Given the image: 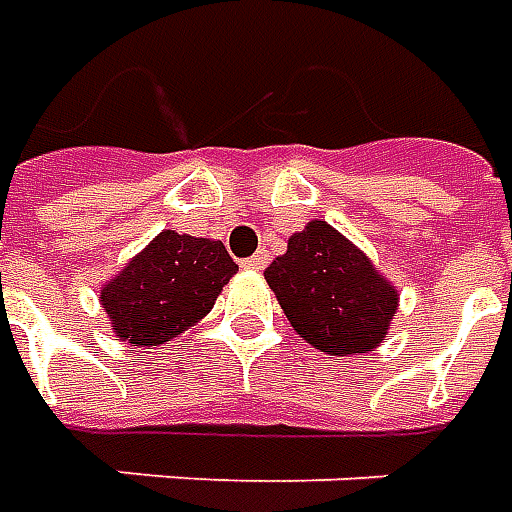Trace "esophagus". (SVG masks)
Returning <instances> with one entry per match:
<instances>
[{"label":"esophagus","mask_w":512,"mask_h":512,"mask_svg":"<svg viewBox=\"0 0 512 512\" xmlns=\"http://www.w3.org/2000/svg\"><path fill=\"white\" fill-rule=\"evenodd\" d=\"M267 262H270V253H267V250H259L256 256L245 259V262H242V267H248V270H264V267H267Z\"/></svg>","instance_id":"34e87169"}]
</instances>
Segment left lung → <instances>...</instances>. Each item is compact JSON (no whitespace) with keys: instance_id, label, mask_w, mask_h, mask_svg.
<instances>
[{"instance_id":"1","label":"left lung","mask_w":512,"mask_h":512,"mask_svg":"<svg viewBox=\"0 0 512 512\" xmlns=\"http://www.w3.org/2000/svg\"><path fill=\"white\" fill-rule=\"evenodd\" d=\"M267 284L311 347L328 355L375 350L397 314L400 295L347 237L311 220L289 237L284 256L264 270Z\"/></svg>"}]
</instances>
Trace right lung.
Wrapping results in <instances>:
<instances>
[{"instance_id": "add662e5", "label": "right lung", "mask_w": 512, "mask_h": 512, "mask_svg": "<svg viewBox=\"0 0 512 512\" xmlns=\"http://www.w3.org/2000/svg\"><path fill=\"white\" fill-rule=\"evenodd\" d=\"M237 270L223 242L162 231L101 286V308L121 342L151 350L204 320Z\"/></svg>"}]
</instances>
